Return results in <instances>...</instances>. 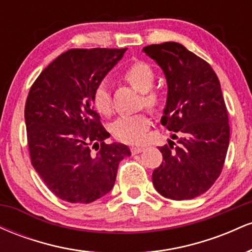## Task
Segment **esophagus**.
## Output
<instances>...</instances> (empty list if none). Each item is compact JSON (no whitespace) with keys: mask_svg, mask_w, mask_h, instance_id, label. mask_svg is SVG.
<instances>
[{"mask_svg":"<svg viewBox=\"0 0 252 252\" xmlns=\"http://www.w3.org/2000/svg\"><path fill=\"white\" fill-rule=\"evenodd\" d=\"M143 147H131V153L132 155L135 154H140L141 152H143Z\"/></svg>","mask_w":252,"mask_h":252,"instance_id":"34e87169","label":"esophagus"}]
</instances>
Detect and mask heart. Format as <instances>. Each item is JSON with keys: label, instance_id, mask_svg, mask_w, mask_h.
Instances as JSON below:
<instances>
[{"label": "heart", "instance_id": "obj_1", "mask_svg": "<svg viewBox=\"0 0 252 252\" xmlns=\"http://www.w3.org/2000/svg\"><path fill=\"white\" fill-rule=\"evenodd\" d=\"M123 77L132 88L142 92V105L150 109H156L160 105L161 94L158 90L153 89L155 73L149 63L141 60L130 63L123 72ZM92 104L99 114L109 115L111 112L112 102L108 84L102 82L96 86L92 94ZM149 126L148 114L141 112L131 116L120 117L112 124L111 131L117 140L124 143H140Z\"/></svg>", "mask_w": 252, "mask_h": 252}]
</instances>
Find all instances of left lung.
<instances>
[{"label": "left lung", "instance_id": "left-lung-1", "mask_svg": "<svg viewBox=\"0 0 252 252\" xmlns=\"http://www.w3.org/2000/svg\"><path fill=\"white\" fill-rule=\"evenodd\" d=\"M143 52L166 76L161 124L176 140L158 148L163 161L153 172V185L164 198L193 199L215 184L226 158L230 126L220 83L210 63L181 43L149 45Z\"/></svg>", "mask_w": 252, "mask_h": 252}]
</instances>
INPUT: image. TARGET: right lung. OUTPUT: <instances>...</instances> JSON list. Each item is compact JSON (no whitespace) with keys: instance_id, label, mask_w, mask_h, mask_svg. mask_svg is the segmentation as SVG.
<instances>
[{"instance_id":"1","label":"right lung","mask_w":252,"mask_h":252,"mask_svg":"<svg viewBox=\"0 0 252 252\" xmlns=\"http://www.w3.org/2000/svg\"><path fill=\"white\" fill-rule=\"evenodd\" d=\"M126 48H72L33 83L25 106L34 169L53 194L89 204L111 190L130 149L104 142L110 134L94 111L92 94ZM95 152L91 149V146Z\"/></svg>"}]
</instances>
